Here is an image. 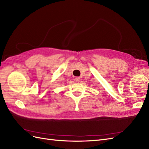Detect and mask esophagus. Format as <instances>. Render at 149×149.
<instances>
[{"instance_id": "obj_1", "label": "esophagus", "mask_w": 149, "mask_h": 149, "mask_svg": "<svg viewBox=\"0 0 149 149\" xmlns=\"http://www.w3.org/2000/svg\"><path fill=\"white\" fill-rule=\"evenodd\" d=\"M74 79H75L76 82H79L80 81V78L79 77H76V78H74Z\"/></svg>"}]
</instances>
